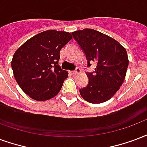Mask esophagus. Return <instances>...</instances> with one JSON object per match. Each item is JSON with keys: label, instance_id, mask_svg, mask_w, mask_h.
<instances>
[{"label": "esophagus", "instance_id": "1", "mask_svg": "<svg viewBox=\"0 0 147 147\" xmlns=\"http://www.w3.org/2000/svg\"><path fill=\"white\" fill-rule=\"evenodd\" d=\"M79 72H80V68H77L75 71H70V73L71 74V75H76V74L79 73Z\"/></svg>", "mask_w": 147, "mask_h": 147}]
</instances>
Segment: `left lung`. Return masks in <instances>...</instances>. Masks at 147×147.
Instances as JSON below:
<instances>
[{"label": "left lung", "instance_id": "obj_1", "mask_svg": "<svg viewBox=\"0 0 147 147\" xmlns=\"http://www.w3.org/2000/svg\"><path fill=\"white\" fill-rule=\"evenodd\" d=\"M86 54L87 67L96 66L87 72L89 82L79 90L80 95L89 103L101 104L108 100L120 89L125 78L129 59L125 48L117 40L92 29L71 32Z\"/></svg>", "mask_w": 147, "mask_h": 147}]
</instances>
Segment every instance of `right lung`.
I'll return each instance as SVG.
<instances>
[{"label": "right lung", "mask_w": 147, "mask_h": 147, "mask_svg": "<svg viewBox=\"0 0 147 147\" xmlns=\"http://www.w3.org/2000/svg\"><path fill=\"white\" fill-rule=\"evenodd\" d=\"M71 38L68 32L47 30L30 38L14 54V76L29 97L47 100L59 93L68 75L58 65L60 51Z\"/></svg>", "instance_id": "right-lung-1"}]
</instances>
